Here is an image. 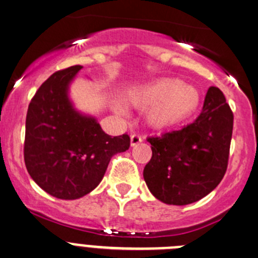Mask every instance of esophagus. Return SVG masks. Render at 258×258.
<instances>
[{"label": "esophagus", "instance_id": "obj_1", "mask_svg": "<svg viewBox=\"0 0 258 258\" xmlns=\"http://www.w3.org/2000/svg\"><path fill=\"white\" fill-rule=\"evenodd\" d=\"M140 142H142V137L140 136V135H132L131 136V146H136V145H139Z\"/></svg>", "mask_w": 258, "mask_h": 258}]
</instances>
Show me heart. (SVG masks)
Listing matches in <instances>:
<instances>
[{"label": "heart", "instance_id": "obj_1", "mask_svg": "<svg viewBox=\"0 0 258 258\" xmlns=\"http://www.w3.org/2000/svg\"><path fill=\"white\" fill-rule=\"evenodd\" d=\"M130 104L145 109V118L155 130L175 128L196 116L202 104L198 88L182 83L177 78H162L139 87L130 92ZM112 108L118 116L126 117L127 108L119 102H113Z\"/></svg>", "mask_w": 258, "mask_h": 258}]
</instances>
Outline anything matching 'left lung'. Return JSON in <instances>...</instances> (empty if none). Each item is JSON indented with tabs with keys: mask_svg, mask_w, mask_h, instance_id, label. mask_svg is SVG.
Listing matches in <instances>:
<instances>
[{
	"mask_svg": "<svg viewBox=\"0 0 258 258\" xmlns=\"http://www.w3.org/2000/svg\"><path fill=\"white\" fill-rule=\"evenodd\" d=\"M233 113L217 87L207 92L201 114L179 131L149 137L152 157L144 179L152 196L170 206L201 201L226 174Z\"/></svg>",
	"mask_w": 258,
	"mask_h": 258,
	"instance_id": "8db88e82",
	"label": "left lung"
}]
</instances>
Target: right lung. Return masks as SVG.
I'll use <instances>...</instances> for the list:
<instances>
[{"mask_svg":"<svg viewBox=\"0 0 258 258\" xmlns=\"http://www.w3.org/2000/svg\"><path fill=\"white\" fill-rule=\"evenodd\" d=\"M82 66L50 76L29 104L24 159L42 190L74 201L96 189L111 157L130 147L128 135L109 136L96 117L74 107L69 89Z\"/></svg>","mask_w":258,"mask_h":258,"instance_id":"obj_1","label":"right lung"}]
</instances>
